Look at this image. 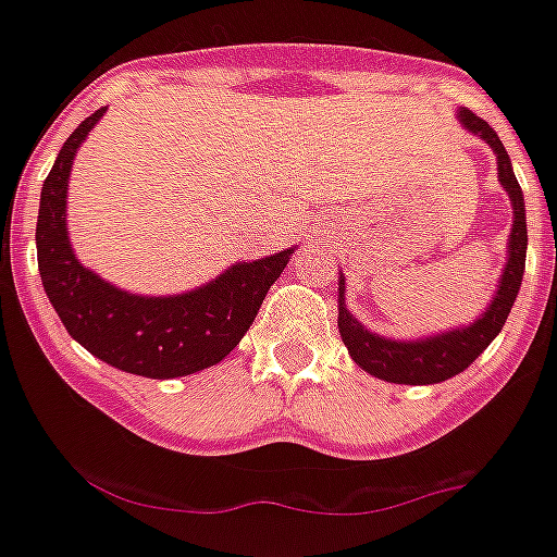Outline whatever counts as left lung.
<instances>
[{"label": "left lung", "mask_w": 557, "mask_h": 557, "mask_svg": "<svg viewBox=\"0 0 557 557\" xmlns=\"http://www.w3.org/2000/svg\"><path fill=\"white\" fill-rule=\"evenodd\" d=\"M457 122L468 133L479 135L484 144L495 152L498 160V182L511 201V234L506 245V267L500 272L498 288L490 299L487 310L468 326L449 329L441 334H428L416 339H394L383 334L370 332L356 315H350L345 305V274L339 272L337 280V326L350 359L370 375L381 377L388 383H408V386H428V383H441L455 377L457 372L468 370L473 361L482 356V350L493 343L509 318L511 305L522 285V272H525V250H528V225H525V198H522L520 182H517L511 160L500 144L498 133L490 127L476 113L460 108Z\"/></svg>", "instance_id": "8db88e82"}]
</instances>
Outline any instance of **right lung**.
I'll return each instance as SVG.
<instances>
[{
  "instance_id": "obj_1",
  "label": "right lung",
  "mask_w": 557,
  "mask_h": 557,
  "mask_svg": "<svg viewBox=\"0 0 557 557\" xmlns=\"http://www.w3.org/2000/svg\"><path fill=\"white\" fill-rule=\"evenodd\" d=\"M102 113L73 129L42 182L35 234L42 288L70 337L106 364L154 381L193 375L239 345L296 247L234 263L185 294H129L102 280L75 258L67 236L70 169Z\"/></svg>"
}]
</instances>
